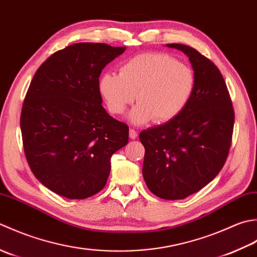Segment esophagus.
I'll return each mask as SVG.
<instances>
[{
  "label": "esophagus",
  "instance_id": "34e87169",
  "mask_svg": "<svg viewBox=\"0 0 257 257\" xmlns=\"http://www.w3.org/2000/svg\"><path fill=\"white\" fill-rule=\"evenodd\" d=\"M128 135H130V139L135 140L136 138H138V132H136V131H135V130H133V128H130V131H128Z\"/></svg>",
  "mask_w": 257,
  "mask_h": 257
}]
</instances>
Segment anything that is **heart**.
I'll use <instances>...</instances> for the list:
<instances>
[{"mask_svg": "<svg viewBox=\"0 0 257 257\" xmlns=\"http://www.w3.org/2000/svg\"><path fill=\"white\" fill-rule=\"evenodd\" d=\"M194 87L191 67L164 53L136 55L121 65L118 75L106 73L99 80V91L112 114L124 113L136 96L139 104L128 114L135 125L174 119L191 101Z\"/></svg>", "mask_w": 257, "mask_h": 257, "instance_id": "b5f03b06", "label": "heart"}]
</instances>
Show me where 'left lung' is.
Listing matches in <instances>:
<instances>
[{"mask_svg":"<svg viewBox=\"0 0 257 257\" xmlns=\"http://www.w3.org/2000/svg\"><path fill=\"white\" fill-rule=\"evenodd\" d=\"M182 51L195 74L191 101L179 116L144 130L143 177L149 190L164 200H183L215 179L231 148L234 109L217 66L184 44H166Z\"/></svg>","mask_w":257,"mask_h":257,"instance_id":"1","label":"left lung"}]
</instances>
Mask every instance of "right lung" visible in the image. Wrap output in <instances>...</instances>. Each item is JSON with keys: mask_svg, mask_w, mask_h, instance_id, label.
I'll return each mask as SVG.
<instances>
[{"mask_svg": "<svg viewBox=\"0 0 257 257\" xmlns=\"http://www.w3.org/2000/svg\"><path fill=\"white\" fill-rule=\"evenodd\" d=\"M125 46L76 43L52 54L33 76L21 113L24 152L42 184L83 200L105 186L128 126L102 106L98 77Z\"/></svg>", "mask_w": 257, "mask_h": 257, "instance_id": "obj_1", "label": "right lung"}]
</instances>
